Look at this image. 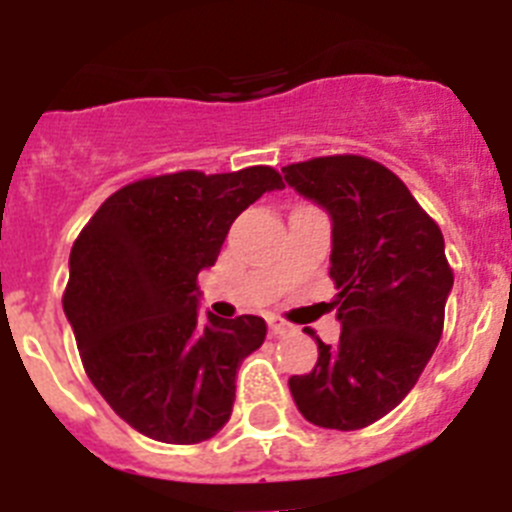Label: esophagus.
Listing matches in <instances>:
<instances>
[{
    "instance_id": "1",
    "label": "esophagus",
    "mask_w": 512,
    "mask_h": 512,
    "mask_svg": "<svg viewBox=\"0 0 512 512\" xmlns=\"http://www.w3.org/2000/svg\"><path fill=\"white\" fill-rule=\"evenodd\" d=\"M269 330L274 333V336H284V333H289V325L284 323V320L269 318Z\"/></svg>"
}]
</instances>
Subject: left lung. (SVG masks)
<instances>
[{
	"label": "left lung",
	"instance_id": "8db88e82",
	"mask_svg": "<svg viewBox=\"0 0 512 512\" xmlns=\"http://www.w3.org/2000/svg\"><path fill=\"white\" fill-rule=\"evenodd\" d=\"M289 187L333 220L330 279L341 338L318 341L310 374L289 377L310 423L359 431L397 408L415 387L443 333L454 287L443 235L400 176L356 153L284 166Z\"/></svg>",
	"mask_w": 512,
	"mask_h": 512
}]
</instances>
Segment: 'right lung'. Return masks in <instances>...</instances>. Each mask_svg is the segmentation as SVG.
Segmentation results:
<instances>
[{
	"label": "right lung",
	"mask_w": 512,
	"mask_h": 512,
	"mask_svg": "<svg viewBox=\"0 0 512 512\" xmlns=\"http://www.w3.org/2000/svg\"><path fill=\"white\" fill-rule=\"evenodd\" d=\"M282 187L271 166L146 176L81 228L63 312L87 377L143 436L200 443L230 420L235 374L266 323L200 315L197 274L215 264L235 217Z\"/></svg>",
	"instance_id": "1"
}]
</instances>
